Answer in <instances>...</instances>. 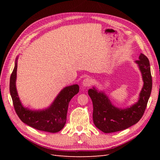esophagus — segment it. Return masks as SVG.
I'll use <instances>...</instances> for the list:
<instances>
[{
  "instance_id": "34e87169",
  "label": "esophagus",
  "mask_w": 160,
  "mask_h": 160,
  "mask_svg": "<svg viewBox=\"0 0 160 160\" xmlns=\"http://www.w3.org/2000/svg\"><path fill=\"white\" fill-rule=\"evenodd\" d=\"M92 83H93V81H92L91 79L89 78V77H86V78H85L83 81V83H82L83 86L84 87H89L92 85Z\"/></svg>"
}]
</instances>
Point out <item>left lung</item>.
<instances>
[{
    "label": "left lung",
    "instance_id": "obj_1",
    "mask_svg": "<svg viewBox=\"0 0 160 160\" xmlns=\"http://www.w3.org/2000/svg\"><path fill=\"white\" fill-rule=\"evenodd\" d=\"M135 61L142 72L143 86L138 102L132 107L120 109L113 106L106 95L90 89L88 94L93 102V119L95 126L105 133L119 132L137 123L146 109L152 89L149 61L143 54Z\"/></svg>",
    "mask_w": 160,
    "mask_h": 160
}]
</instances>
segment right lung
<instances>
[{
    "mask_svg": "<svg viewBox=\"0 0 160 160\" xmlns=\"http://www.w3.org/2000/svg\"><path fill=\"white\" fill-rule=\"evenodd\" d=\"M17 59L10 78V93L14 110L23 123L37 130L50 133L61 131L66 123L68 106L72 97L79 93V87H66L58 95L50 108L42 111H31L22 105L16 89Z\"/></svg>",
    "mask_w": 160,
    "mask_h": 160,
    "instance_id": "obj_1",
    "label": "right lung"
}]
</instances>
